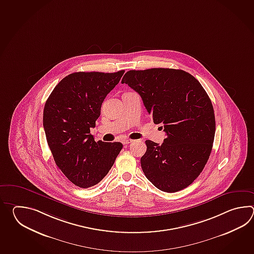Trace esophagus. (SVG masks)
Listing matches in <instances>:
<instances>
[{
	"instance_id": "34e87169",
	"label": "esophagus",
	"mask_w": 254,
	"mask_h": 254,
	"mask_svg": "<svg viewBox=\"0 0 254 254\" xmlns=\"http://www.w3.org/2000/svg\"><path fill=\"white\" fill-rule=\"evenodd\" d=\"M133 141V140H131V139H125V140H123V143L125 144V145H127V144H129V143H131Z\"/></svg>"
}]
</instances>
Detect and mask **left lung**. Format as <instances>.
<instances>
[{"instance_id": "left-lung-1", "label": "left lung", "mask_w": 254, "mask_h": 254, "mask_svg": "<svg viewBox=\"0 0 254 254\" xmlns=\"http://www.w3.org/2000/svg\"><path fill=\"white\" fill-rule=\"evenodd\" d=\"M122 83L140 94L166 133L162 145L145 140L140 165L146 178L166 192L188 187L202 172L214 140L215 116L205 90L191 74L169 68L129 70Z\"/></svg>"}]
</instances>
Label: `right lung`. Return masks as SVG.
<instances>
[{
  "mask_svg": "<svg viewBox=\"0 0 254 254\" xmlns=\"http://www.w3.org/2000/svg\"><path fill=\"white\" fill-rule=\"evenodd\" d=\"M124 73H70L55 86L44 105L43 128L54 162L80 188L99 184L123 149L121 142L95 141L90 129L95 127L104 99Z\"/></svg>",
  "mask_w": 254,
  "mask_h": 254,
  "instance_id": "obj_1",
  "label": "right lung"
}]
</instances>
